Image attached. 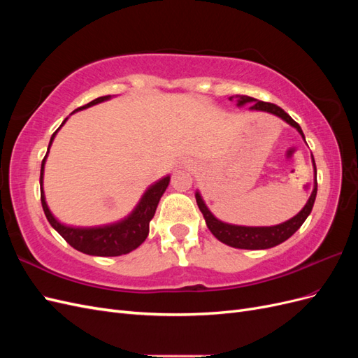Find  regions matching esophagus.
Wrapping results in <instances>:
<instances>
[{
  "label": "esophagus",
  "instance_id": "1",
  "mask_svg": "<svg viewBox=\"0 0 358 358\" xmlns=\"http://www.w3.org/2000/svg\"><path fill=\"white\" fill-rule=\"evenodd\" d=\"M189 167H191L189 161H182V162H180V169H189Z\"/></svg>",
  "mask_w": 358,
  "mask_h": 358
}]
</instances>
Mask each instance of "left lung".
<instances>
[{
    "mask_svg": "<svg viewBox=\"0 0 358 358\" xmlns=\"http://www.w3.org/2000/svg\"><path fill=\"white\" fill-rule=\"evenodd\" d=\"M237 99V106L242 107L245 104H251L249 109L251 110H259V112H268L272 115L279 116L280 119H284L287 124L291 127H294L297 131L301 134V137L305 138V134H303L300 125L292 119L287 112L280 109L279 106L272 104V103H264V101H258L252 96L248 95H236ZM230 100H233V96ZM312 164H313V171H315V182H313V189L308 203L296 216H292L291 220L272 225V227H245V225H233V224H227L220 221L218 218H215L213 213L208 209V206L204 204L200 192H196V200L199 204V209L201 210L206 224H208V229L210 233L218 239L220 242L233 246V248H239V249H267V248H273L279 243L285 242L287 239L294 234L301 224L306 221L309 213L312 212L313 203H315L317 197V166H315V159L312 157Z\"/></svg>",
    "mask_w": 358,
    "mask_h": 358,
    "instance_id": "8db88e82",
    "label": "left lung"
}]
</instances>
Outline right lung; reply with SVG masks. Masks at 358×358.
Here are the masks:
<instances>
[{
  "label": "right lung",
  "mask_w": 358,
  "mask_h": 358,
  "mask_svg": "<svg viewBox=\"0 0 358 358\" xmlns=\"http://www.w3.org/2000/svg\"><path fill=\"white\" fill-rule=\"evenodd\" d=\"M109 99H110V95L99 96V99H95L91 103L79 107V109H76L74 112L88 109V107L103 103ZM66 121H67V117L64 119L61 127L66 124ZM58 129L52 134L49 148L53 142V138H55ZM48 154H49V149H48ZM48 154H46V157H48ZM46 157L41 161V170H40L41 206H43V210H45V215H46L49 224L64 237V241H66L70 246H73L74 249H78V251H80L83 254H88V255L117 257V255H124V254L134 251L136 248H138L146 241V237L149 234V222L154 218L159 199L162 197V194H164L166 188L169 187L170 176L162 178L161 180L155 182L154 185H150L146 189V192L143 194V197L140 199L134 210L129 213L125 220L115 222V224H109V225L88 227V229H82V227H70V225L61 224L48 208V203L45 199V191H43V175H45Z\"/></svg>",
  "instance_id": "add662e5"
}]
</instances>
